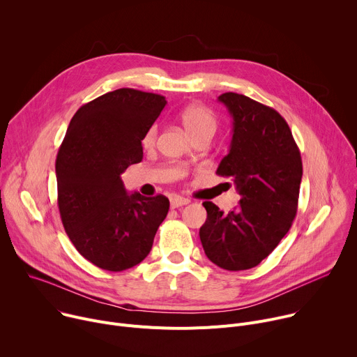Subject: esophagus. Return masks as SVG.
<instances>
[{"mask_svg":"<svg viewBox=\"0 0 357 357\" xmlns=\"http://www.w3.org/2000/svg\"><path fill=\"white\" fill-rule=\"evenodd\" d=\"M190 200L186 199V197H181V196H174L171 197V208L172 209H176L179 206H183V205H188Z\"/></svg>","mask_w":357,"mask_h":357,"instance_id":"1","label":"esophagus"}]
</instances>
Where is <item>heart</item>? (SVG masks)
I'll list each match as a JSON object with an SVG mask.
<instances>
[{"label":"heart","mask_w":357,"mask_h":357,"mask_svg":"<svg viewBox=\"0 0 357 357\" xmlns=\"http://www.w3.org/2000/svg\"><path fill=\"white\" fill-rule=\"evenodd\" d=\"M181 126L183 127L185 132L192 138V141L206 138L211 139L218 128H219V120L216 114L206 106L192 103L182 109V112L178 116ZM158 138V126H151L146 132L142 135L141 145L145 151L154 149Z\"/></svg>","instance_id":"b5f03b06"}]
</instances>
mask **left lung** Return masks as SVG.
Returning a JSON list of instances; mask_svg holds the SVG:
<instances>
[{
    "mask_svg": "<svg viewBox=\"0 0 357 357\" xmlns=\"http://www.w3.org/2000/svg\"><path fill=\"white\" fill-rule=\"evenodd\" d=\"M219 101L233 117V138L216 174L230 178L240 205L225 213L215 203L203 202L208 219L199 236L212 263L240 271L259 266L291 229L298 209L302 160L277 110L231 91L219 96Z\"/></svg>",
    "mask_w": 357,
    "mask_h": 357,
    "instance_id": "left-lung-1",
    "label": "left lung"
}]
</instances>
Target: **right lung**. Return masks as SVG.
I'll list each match as a JSON object with an SVG mask.
<instances>
[{"label": "right lung", "instance_id": "1", "mask_svg": "<svg viewBox=\"0 0 357 357\" xmlns=\"http://www.w3.org/2000/svg\"><path fill=\"white\" fill-rule=\"evenodd\" d=\"M167 105L161 94L117 89L83 105L56 157L58 206L70 241L91 264L124 271L151 251L168 215L164 195H128L120 175L142 160L141 139Z\"/></svg>", "mask_w": 357, "mask_h": 357}]
</instances>
